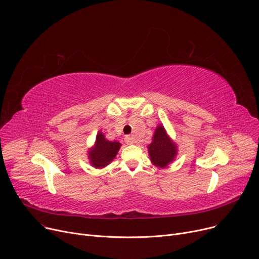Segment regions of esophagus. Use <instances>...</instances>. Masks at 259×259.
Instances as JSON below:
<instances>
[{"instance_id": "34e87169", "label": "esophagus", "mask_w": 259, "mask_h": 259, "mask_svg": "<svg viewBox=\"0 0 259 259\" xmlns=\"http://www.w3.org/2000/svg\"><path fill=\"white\" fill-rule=\"evenodd\" d=\"M125 142H126L127 144H133V143H134V138L131 137V136H126V137H125Z\"/></svg>"}]
</instances>
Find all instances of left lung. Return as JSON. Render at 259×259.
<instances>
[{
	"label": "left lung",
	"instance_id": "left-lung-1",
	"mask_svg": "<svg viewBox=\"0 0 259 259\" xmlns=\"http://www.w3.org/2000/svg\"><path fill=\"white\" fill-rule=\"evenodd\" d=\"M149 154L152 162L160 167H165L177 154L175 143L167 137L162 125H159L155 131L153 141L149 145Z\"/></svg>",
	"mask_w": 259,
	"mask_h": 259
}]
</instances>
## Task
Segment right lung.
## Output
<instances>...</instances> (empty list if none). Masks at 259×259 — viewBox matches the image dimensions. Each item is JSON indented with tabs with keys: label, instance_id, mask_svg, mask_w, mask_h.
<instances>
[{
	"label": "right lung",
	"instance_id": "obj_1",
	"mask_svg": "<svg viewBox=\"0 0 259 259\" xmlns=\"http://www.w3.org/2000/svg\"><path fill=\"white\" fill-rule=\"evenodd\" d=\"M120 145L121 144L117 141L106 140L104 135L100 132L97 135L95 146L89 154L92 165L98 168L106 166L116 157Z\"/></svg>",
	"mask_w": 259,
	"mask_h": 259
}]
</instances>
